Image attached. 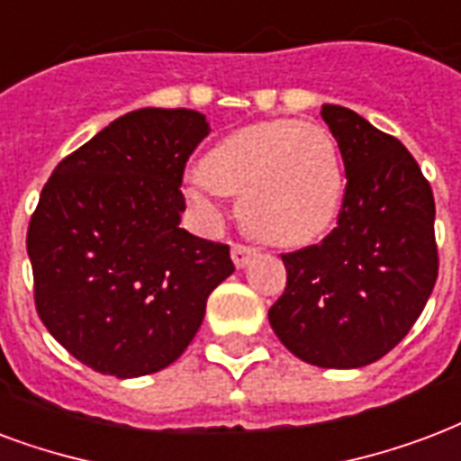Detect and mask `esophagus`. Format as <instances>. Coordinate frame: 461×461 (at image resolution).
<instances>
[{
  "label": "esophagus",
  "mask_w": 461,
  "mask_h": 461,
  "mask_svg": "<svg viewBox=\"0 0 461 461\" xmlns=\"http://www.w3.org/2000/svg\"><path fill=\"white\" fill-rule=\"evenodd\" d=\"M256 254H258V251H256L254 246H244V244L231 246V261H234L237 268H246L249 261H251Z\"/></svg>",
  "instance_id": "esophagus-1"
}]
</instances>
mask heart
Returning a JSON list of instances; mask_svg holds the SVG:
<instances>
[{
	"label": "heart",
	"mask_w": 461,
	"mask_h": 461,
	"mask_svg": "<svg viewBox=\"0 0 461 461\" xmlns=\"http://www.w3.org/2000/svg\"><path fill=\"white\" fill-rule=\"evenodd\" d=\"M239 195L249 234L273 246H307L331 230L346 174L336 140L314 122L276 118L231 130L198 161L188 198Z\"/></svg>",
	"instance_id": "1"
}]
</instances>
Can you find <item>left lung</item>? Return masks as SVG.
<instances>
[{
	"label": "left lung",
	"instance_id": "1",
	"mask_svg": "<svg viewBox=\"0 0 461 461\" xmlns=\"http://www.w3.org/2000/svg\"><path fill=\"white\" fill-rule=\"evenodd\" d=\"M339 142L346 195L321 244L283 254L287 285L268 319L316 367L353 370L386 356L416 324L438 280L435 200L396 137L343 105H321Z\"/></svg>",
	"mask_w": 461,
	"mask_h": 461
}]
</instances>
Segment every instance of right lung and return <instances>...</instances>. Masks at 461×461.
<instances>
[{
    "label": "right lung",
    "instance_id": "obj_1",
    "mask_svg": "<svg viewBox=\"0 0 461 461\" xmlns=\"http://www.w3.org/2000/svg\"><path fill=\"white\" fill-rule=\"evenodd\" d=\"M205 115H121L48 178L26 249L38 316L91 370L152 375L198 333L210 293L234 273L230 246L181 230V181Z\"/></svg>",
    "mask_w": 461,
    "mask_h": 461
}]
</instances>
